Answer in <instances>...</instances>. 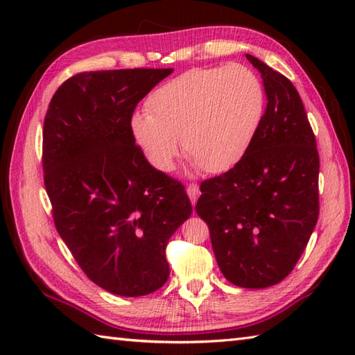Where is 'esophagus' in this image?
<instances>
[{"label": "esophagus", "mask_w": 355, "mask_h": 355, "mask_svg": "<svg viewBox=\"0 0 355 355\" xmlns=\"http://www.w3.org/2000/svg\"><path fill=\"white\" fill-rule=\"evenodd\" d=\"M186 192H187V195H189L192 205L195 206V202H197V200H198V197H200V193H201V192H200V186H198L197 183L187 184Z\"/></svg>", "instance_id": "obj_1"}]
</instances>
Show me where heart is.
I'll use <instances>...</instances> for the list:
<instances>
[{
  "label": "heart",
  "instance_id": "heart-1",
  "mask_svg": "<svg viewBox=\"0 0 355 355\" xmlns=\"http://www.w3.org/2000/svg\"><path fill=\"white\" fill-rule=\"evenodd\" d=\"M266 107L261 80L244 65L193 69L154 89L146 114L131 120L132 135L149 163L169 171L178 141L206 172L233 168L250 148Z\"/></svg>",
  "mask_w": 355,
  "mask_h": 355
}]
</instances>
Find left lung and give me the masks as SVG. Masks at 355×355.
<instances>
[{"label":"left lung","instance_id":"8db88e82","mask_svg":"<svg viewBox=\"0 0 355 355\" xmlns=\"http://www.w3.org/2000/svg\"><path fill=\"white\" fill-rule=\"evenodd\" d=\"M258 69L267 107L245 155L201 183L205 220L223 275L243 288L276 285L296 267L319 218V153L302 99L284 74Z\"/></svg>","mask_w":355,"mask_h":355}]
</instances>
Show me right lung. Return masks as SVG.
<instances>
[{
  "mask_svg": "<svg viewBox=\"0 0 355 355\" xmlns=\"http://www.w3.org/2000/svg\"><path fill=\"white\" fill-rule=\"evenodd\" d=\"M172 69L84 71L53 94L42 169L56 230L94 284L145 296L169 276L166 245L191 216L178 180L148 163L131 130L137 103Z\"/></svg>",
  "mask_w": 355,
  "mask_h": 355,
  "instance_id": "add662e5",
  "label": "right lung"
}]
</instances>
